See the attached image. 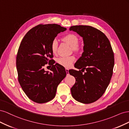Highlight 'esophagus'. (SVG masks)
<instances>
[{
    "instance_id": "obj_1",
    "label": "esophagus",
    "mask_w": 129,
    "mask_h": 129,
    "mask_svg": "<svg viewBox=\"0 0 129 129\" xmlns=\"http://www.w3.org/2000/svg\"><path fill=\"white\" fill-rule=\"evenodd\" d=\"M68 71H69L68 69H67V68L66 69V73H67V75H69V74Z\"/></svg>"
}]
</instances>
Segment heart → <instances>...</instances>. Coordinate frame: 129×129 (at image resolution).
I'll use <instances>...</instances> for the list:
<instances>
[{
    "label": "heart",
    "instance_id": "1",
    "mask_svg": "<svg viewBox=\"0 0 129 129\" xmlns=\"http://www.w3.org/2000/svg\"><path fill=\"white\" fill-rule=\"evenodd\" d=\"M63 40L71 46L73 49L77 50L78 49V45H79V38L73 33H69L63 37ZM57 42L56 40H54L51 44V50L53 53H55L57 50ZM75 60V57L74 56H63L59 57L57 59L58 63L63 66L66 68L71 67L74 62Z\"/></svg>",
    "mask_w": 129,
    "mask_h": 129
}]
</instances>
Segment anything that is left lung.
Instances as JSON below:
<instances>
[{
  "mask_svg": "<svg viewBox=\"0 0 129 129\" xmlns=\"http://www.w3.org/2000/svg\"><path fill=\"white\" fill-rule=\"evenodd\" d=\"M69 29L76 32L84 42V52L74 66L81 70L69 71L76 79L71 89L72 95L78 102L91 103L102 97L110 83L114 66V52L106 36L95 27L79 25L71 26Z\"/></svg>",
  "mask_w": 129,
  "mask_h": 129,
  "instance_id": "left-lung-1",
  "label": "left lung"
}]
</instances>
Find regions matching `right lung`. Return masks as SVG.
Wrapping results in <instances>:
<instances>
[{"label":"right lung","instance_id":"right-lung-1","mask_svg":"<svg viewBox=\"0 0 129 129\" xmlns=\"http://www.w3.org/2000/svg\"><path fill=\"white\" fill-rule=\"evenodd\" d=\"M66 28L57 24H40L24 36L18 50L16 64L18 81L28 98L38 103L49 102L55 96L58 85L66 76L63 66L52 58L51 44ZM52 66L49 73L43 67Z\"/></svg>","mask_w":129,"mask_h":129}]
</instances>
